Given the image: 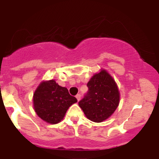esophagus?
<instances>
[{"label": "esophagus", "instance_id": "34e87169", "mask_svg": "<svg viewBox=\"0 0 159 159\" xmlns=\"http://www.w3.org/2000/svg\"><path fill=\"white\" fill-rule=\"evenodd\" d=\"M75 97H76V98H77V100H78V102H79V101L81 100V95H80L79 94H77V95L75 96Z\"/></svg>", "mask_w": 159, "mask_h": 159}]
</instances>
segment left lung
Wrapping results in <instances>:
<instances>
[{"label":"left lung","mask_w":159,"mask_h":159,"mask_svg":"<svg viewBox=\"0 0 159 159\" xmlns=\"http://www.w3.org/2000/svg\"><path fill=\"white\" fill-rule=\"evenodd\" d=\"M89 92L78 105L85 116L94 122H102L111 116L119 105L118 85L106 70L93 75L88 82Z\"/></svg>","instance_id":"8db88e82"}]
</instances>
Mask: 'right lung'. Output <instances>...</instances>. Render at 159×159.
Returning <instances> with one entry per match:
<instances>
[{
  "mask_svg": "<svg viewBox=\"0 0 159 159\" xmlns=\"http://www.w3.org/2000/svg\"><path fill=\"white\" fill-rule=\"evenodd\" d=\"M77 102L66 88L59 85L54 79L41 81L33 95L34 111L41 119L52 125L60 122L70 105Z\"/></svg>",
  "mask_w": 159,
  "mask_h": 159,
  "instance_id": "right-lung-1",
  "label": "right lung"
}]
</instances>
